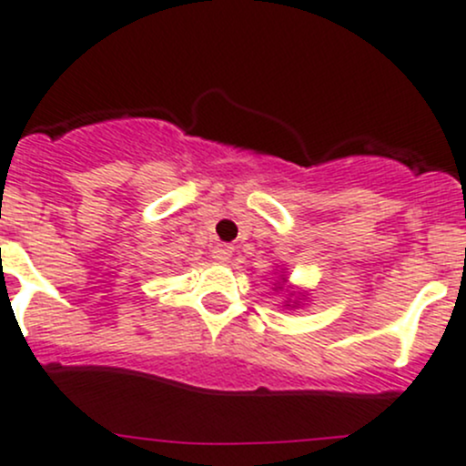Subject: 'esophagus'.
<instances>
[{
  "instance_id": "esophagus-1",
  "label": "esophagus",
  "mask_w": 466,
  "mask_h": 466,
  "mask_svg": "<svg viewBox=\"0 0 466 466\" xmlns=\"http://www.w3.org/2000/svg\"><path fill=\"white\" fill-rule=\"evenodd\" d=\"M211 257H214V259H216V261H220V263L228 261L229 257H232V248H229V246H223V243H220V246H216L214 250H211Z\"/></svg>"
}]
</instances>
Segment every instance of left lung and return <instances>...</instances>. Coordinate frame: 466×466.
Returning a JSON list of instances; mask_svg holds the SVG:
<instances>
[{"label":"left lung","mask_w":466,"mask_h":466,"mask_svg":"<svg viewBox=\"0 0 466 466\" xmlns=\"http://www.w3.org/2000/svg\"><path fill=\"white\" fill-rule=\"evenodd\" d=\"M279 279H281V281H277V284H275V290H284L286 277H284V275H279ZM290 295H293V293H290ZM295 302H298V299H295ZM295 302H293V307H295ZM286 307H290V304H286Z\"/></svg>","instance_id":"left-lung-1"}]
</instances>
